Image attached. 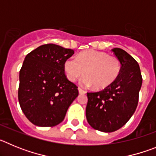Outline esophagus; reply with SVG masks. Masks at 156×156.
<instances>
[{
    "label": "esophagus",
    "instance_id": "1",
    "mask_svg": "<svg viewBox=\"0 0 156 156\" xmlns=\"http://www.w3.org/2000/svg\"><path fill=\"white\" fill-rule=\"evenodd\" d=\"M78 90H79L80 94H85V93H86V91H85L84 90H83L82 88H80V87L78 88Z\"/></svg>",
    "mask_w": 156,
    "mask_h": 156
}]
</instances>
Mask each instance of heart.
<instances>
[{
  "mask_svg": "<svg viewBox=\"0 0 156 156\" xmlns=\"http://www.w3.org/2000/svg\"><path fill=\"white\" fill-rule=\"evenodd\" d=\"M65 72L69 80L74 82L84 75L81 83L91 86L97 90H102L111 85L121 70L120 62L117 58L107 53L89 50L79 54L76 58L66 59L64 64Z\"/></svg>",
  "mask_w": 156,
  "mask_h": 156,
  "instance_id": "b5f03b06",
  "label": "heart"
}]
</instances>
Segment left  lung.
<instances>
[{"mask_svg":"<svg viewBox=\"0 0 156 156\" xmlns=\"http://www.w3.org/2000/svg\"><path fill=\"white\" fill-rule=\"evenodd\" d=\"M121 64L119 76L101 90L87 92L86 117L94 129L114 132L126 124L137 108L142 76L138 63L120 48L112 49Z\"/></svg>","mask_w":156,"mask_h":156,"instance_id":"8db88e82","label":"left lung"}]
</instances>
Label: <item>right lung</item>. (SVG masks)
I'll return each instance as SVG.
<instances>
[{
    "mask_svg": "<svg viewBox=\"0 0 156 156\" xmlns=\"http://www.w3.org/2000/svg\"><path fill=\"white\" fill-rule=\"evenodd\" d=\"M74 51L54 44H44L25 58L19 71V102L27 119L38 126H55L62 122L78 87L65 73L66 59Z\"/></svg>",
    "mask_w": 156,
    "mask_h": 156,
    "instance_id": "add662e5",
    "label": "right lung"
}]
</instances>
